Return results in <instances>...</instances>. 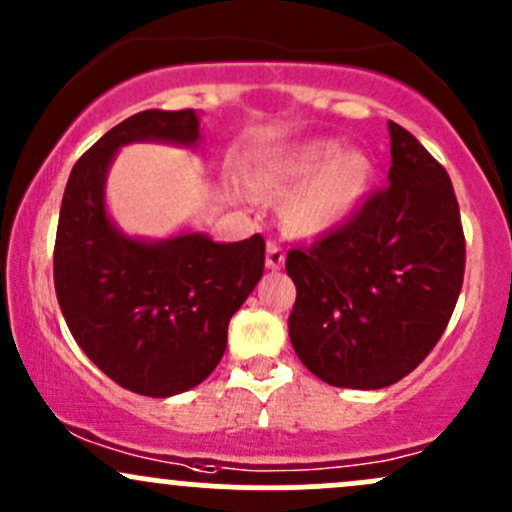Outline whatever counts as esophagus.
<instances>
[{"instance_id": "esophagus-1", "label": "esophagus", "mask_w": 512, "mask_h": 512, "mask_svg": "<svg viewBox=\"0 0 512 512\" xmlns=\"http://www.w3.org/2000/svg\"><path fill=\"white\" fill-rule=\"evenodd\" d=\"M285 263V254L283 249H280L278 244H273V241H268L266 246V268L268 271H280Z\"/></svg>"}]
</instances>
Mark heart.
Returning <instances> with one entry per match:
<instances>
[{
	"label": "heart",
	"instance_id": "obj_1",
	"mask_svg": "<svg viewBox=\"0 0 512 512\" xmlns=\"http://www.w3.org/2000/svg\"><path fill=\"white\" fill-rule=\"evenodd\" d=\"M373 158L337 139H307L258 153L244 180L263 197H285L280 222L298 239H320L344 227L373 183Z\"/></svg>",
	"mask_w": 512,
	"mask_h": 512
}]
</instances>
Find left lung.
Segmentation results:
<instances>
[{
	"label": "left lung",
	"instance_id": "1",
	"mask_svg": "<svg viewBox=\"0 0 512 512\" xmlns=\"http://www.w3.org/2000/svg\"><path fill=\"white\" fill-rule=\"evenodd\" d=\"M388 188L285 271L298 288L288 334L307 371L329 386L376 390L422 364L464 283V232L447 170L388 122Z\"/></svg>",
	"mask_w": 512,
	"mask_h": 512
}]
</instances>
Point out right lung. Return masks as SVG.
Instances as JSON below:
<instances>
[{
    "mask_svg": "<svg viewBox=\"0 0 512 512\" xmlns=\"http://www.w3.org/2000/svg\"><path fill=\"white\" fill-rule=\"evenodd\" d=\"M200 112L146 109L75 163L60 205L53 280L70 334L131 393L170 398L200 386L227 349L229 320L263 276V236L214 241L183 227L131 236L107 207V175L129 144L200 148Z\"/></svg>",
    "mask_w": 512,
    "mask_h": 512,
    "instance_id": "add662e5",
    "label": "right lung"
}]
</instances>
